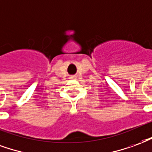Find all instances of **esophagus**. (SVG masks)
I'll return each instance as SVG.
<instances>
[{
    "label": "esophagus",
    "instance_id": "obj_1",
    "mask_svg": "<svg viewBox=\"0 0 152 152\" xmlns=\"http://www.w3.org/2000/svg\"><path fill=\"white\" fill-rule=\"evenodd\" d=\"M70 78H72V79L74 78L75 79V78H76V76H72V77H70Z\"/></svg>",
    "mask_w": 152,
    "mask_h": 152
}]
</instances>
